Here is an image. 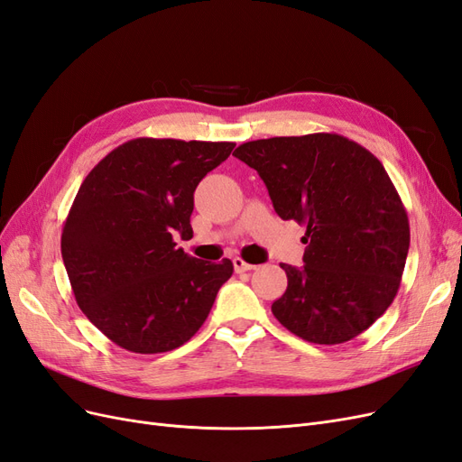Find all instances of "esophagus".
<instances>
[{"label": "esophagus", "mask_w": 462, "mask_h": 462, "mask_svg": "<svg viewBox=\"0 0 462 462\" xmlns=\"http://www.w3.org/2000/svg\"><path fill=\"white\" fill-rule=\"evenodd\" d=\"M233 268H235V272H236V273H245V272L254 270L256 265H254V263H248V262H245L243 258H235V260H233Z\"/></svg>", "instance_id": "obj_1"}]
</instances>
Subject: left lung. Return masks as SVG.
Here are the masks:
<instances>
[{
    "label": "left lung",
    "mask_w": 462,
    "mask_h": 462,
    "mask_svg": "<svg viewBox=\"0 0 462 462\" xmlns=\"http://www.w3.org/2000/svg\"><path fill=\"white\" fill-rule=\"evenodd\" d=\"M277 216L306 227L304 265L282 263L279 324L318 345L355 339L393 302L411 245L409 216L382 162L346 136L314 133L245 143Z\"/></svg>",
    "instance_id": "1"
}]
</instances>
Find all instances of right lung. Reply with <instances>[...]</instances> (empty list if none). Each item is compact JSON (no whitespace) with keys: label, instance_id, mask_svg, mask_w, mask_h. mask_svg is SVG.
I'll list each match as a JSON object with an SVG mask.
<instances>
[{"label":"right lung","instance_id":"add662e5","mask_svg":"<svg viewBox=\"0 0 462 462\" xmlns=\"http://www.w3.org/2000/svg\"><path fill=\"white\" fill-rule=\"evenodd\" d=\"M235 143L133 138L82 180L61 233L79 309L109 341L156 355L185 345L206 321L233 262L177 248L190 239L194 190Z\"/></svg>","mask_w":462,"mask_h":462}]
</instances>
